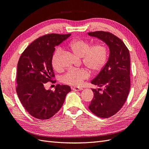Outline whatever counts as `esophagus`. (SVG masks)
<instances>
[{"label": "esophagus", "instance_id": "1", "mask_svg": "<svg viewBox=\"0 0 149 149\" xmlns=\"http://www.w3.org/2000/svg\"><path fill=\"white\" fill-rule=\"evenodd\" d=\"M72 89H73V91H81V90H83V88H78V87H74V88H72Z\"/></svg>", "mask_w": 149, "mask_h": 149}]
</instances>
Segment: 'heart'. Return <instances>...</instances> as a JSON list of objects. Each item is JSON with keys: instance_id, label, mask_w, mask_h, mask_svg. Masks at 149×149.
<instances>
[{"instance_id": "b5f03b06", "label": "heart", "mask_w": 149, "mask_h": 149, "mask_svg": "<svg viewBox=\"0 0 149 149\" xmlns=\"http://www.w3.org/2000/svg\"><path fill=\"white\" fill-rule=\"evenodd\" d=\"M69 48L76 55L82 57L83 63L93 72L101 70L107 61L108 48L104 44L97 43L91 47V45L87 41L76 39L69 43ZM61 53V48H58L52 56V66L56 71L61 68L60 63ZM89 76V71L87 69L72 68L62 76L61 80L66 84L79 86Z\"/></svg>"}]
</instances>
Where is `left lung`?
I'll list each match as a JSON object with an SVG mask.
<instances>
[{
	"label": "left lung",
	"instance_id": "1",
	"mask_svg": "<svg viewBox=\"0 0 149 149\" xmlns=\"http://www.w3.org/2000/svg\"><path fill=\"white\" fill-rule=\"evenodd\" d=\"M105 43L109 49L107 61L91 83L100 88L92 89L94 93L89 109L93 114L107 118L118 112L127 100L130 91V53L122 40L111 33L103 31L89 32Z\"/></svg>",
	"mask_w": 149,
	"mask_h": 149
}]
</instances>
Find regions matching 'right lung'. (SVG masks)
<instances>
[{
    "label": "right lung",
    "instance_id": "obj_1",
    "mask_svg": "<svg viewBox=\"0 0 149 149\" xmlns=\"http://www.w3.org/2000/svg\"><path fill=\"white\" fill-rule=\"evenodd\" d=\"M71 33H51L36 39L20 56L17 65L16 88L19 100L29 113L35 118L48 119L60 109L69 86L57 84L55 91L47 90L44 84L55 76L52 58L55 47Z\"/></svg>",
    "mask_w": 149,
    "mask_h": 149
}]
</instances>
